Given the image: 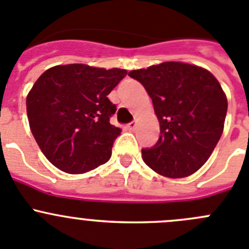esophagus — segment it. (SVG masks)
Wrapping results in <instances>:
<instances>
[{"label":"esophagus","instance_id":"1","mask_svg":"<svg viewBox=\"0 0 249 249\" xmlns=\"http://www.w3.org/2000/svg\"><path fill=\"white\" fill-rule=\"evenodd\" d=\"M127 127H129V130H131V131H133V130H135V127H136V123L135 122L129 123V124H127Z\"/></svg>","mask_w":249,"mask_h":249}]
</instances>
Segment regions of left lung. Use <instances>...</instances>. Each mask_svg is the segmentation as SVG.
<instances>
[{"instance_id":"left-lung-1","label":"left lung","mask_w":249,"mask_h":249,"mask_svg":"<svg viewBox=\"0 0 249 249\" xmlns=\"http://www.w3.org/2000/svg\"><path fill=\"white\" fill-rule=\"evenodd\" d=\"M146 89L160 123V138L142 149V160L165 178L190 176L211 156L222 135L227 98L201 67L165 62L129 71Z\"/></svg>"}]
</instances>
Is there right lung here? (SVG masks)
<instances>
[{"instance_id": "1", "label": "right lung", "mask_w": 249, "mask_h": 249, "mask_svg": "<svg viewBox=\"0 0 249 249\" xmlns=\"http://www.w3.org/2000/svg\"><path fill=\"white\" fill-rule=\"evenodd\" d=\"M125 69L67 64L47 69L27 95L31 131L46 158L68 174H84L110 159L122 129L110 124L108 95Z\"/></svg>"}]
</instances>
